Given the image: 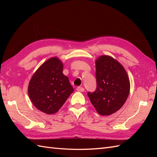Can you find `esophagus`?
I'll list each match as a JSON object with an SVG mask.
<instances>
[{"mask_svg":"<svg viewBox=\"0 0 157 157\" xmlns=\"http://www.w3.org/2000/svg\"><path fill=\"white\" fill-rule=\"evenodd\" d=\"M76 90H77L78 92H84V88L81 86H78Z\"/></svg>","mask_w":157,"mask_h":157,"instance_id":"obj_1","label":"esophagus"}]
</instances>
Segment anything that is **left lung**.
I'll list each match as a JSON object with an SVG mask.
<instances>
[{
  "label": "left lung",
  "instance_id": "left-lung-1",
  "mask_svg": "<svg viewBox=\"0 0 157 157\" xmlns=\"http://www.w3.org/2000/svg\"><path fill=\"white\" fill-rule=\"evenodd\" d=\"M96 89L88 92L92 104L99 115L115 113L124 105L130 92V81L123 66L109 56L96 61Z\"/></svg>",
  "mask_w": 157,
  "mask_h": 157
}]
</instances>
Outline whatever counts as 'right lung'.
<instances>
[{
  "label": "right lung",
  "instance_id": "add662e5",
  "mask_svg": "<svg viewBox=\"0 0 157 157\" xmlns=\"http://www.w3.org/2000/svg\"><path fill=\"white\" fill-rule=\"evenodd\" d=\"M62 71L61 61L52 58L45 61L33 75L28 94L39 111L48 115L56 113L73 92L68 77Z\"/></svg>",
  "mask_w": 157,
  "mask_h": 157
}]
</instances>
